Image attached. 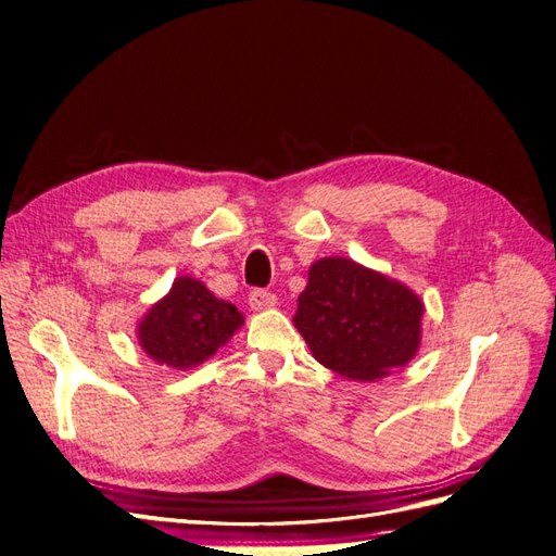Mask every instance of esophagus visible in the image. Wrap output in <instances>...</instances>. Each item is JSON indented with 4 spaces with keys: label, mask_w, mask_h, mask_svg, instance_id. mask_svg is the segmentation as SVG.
<instances>
[{
    "label": "esophagus",
    "mask_w": 556,
    "mask_h": 556,
    "mask_svg": "<svg viewBox=\"0 0 556 556\" xmlns=\"http://www.w3.org/2000/svg\"><path fill=\"white\" fill-rule=\"evenodd\" d=\"M248 301H250V308H252V311H264V308L276 306V294L268 292V290L257 288V290H252V292L248 294Z\"/></svg>",
    "instance_id": "obj_1"
}]
</instances>
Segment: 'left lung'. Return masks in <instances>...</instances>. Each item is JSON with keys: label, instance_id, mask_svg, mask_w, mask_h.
Segmentation results:
<instances>
[{"label": "left lung", "instance_id": "8db88e82", "mask_svg": "<svg viewBox=\"0 0 556 556\" xmlns=\"http://www.w3.org/2000/svg\"><path fill=\"white\" fill-rule=\"evenodd\" d=\"M422 313V301L403 285L327 257L311 266L294 325L319 364L352 380H376L413 359Z\"/></svg>", "mask_w": 556, "mask_h": 556}]
</instances>
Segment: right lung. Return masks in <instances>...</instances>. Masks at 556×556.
<instances>
[{
    "instance_id": "add662e5",
    "label": "right lung",
    "mask_w": 556,
    "mask_h": 556,
    "mask_svg": "<svg viewBox=\"0 0 556 556\" xmlns=\"http://www.w3.org/2000/svg\"><path fill=\"white\" fill-rule=\"evenodd\" d=\"M241 323L237 306L211 294L199 280L182 276L143 317L139 341L157 364L190 368L213 357Z\"/></svg>"
}]
</instances>
